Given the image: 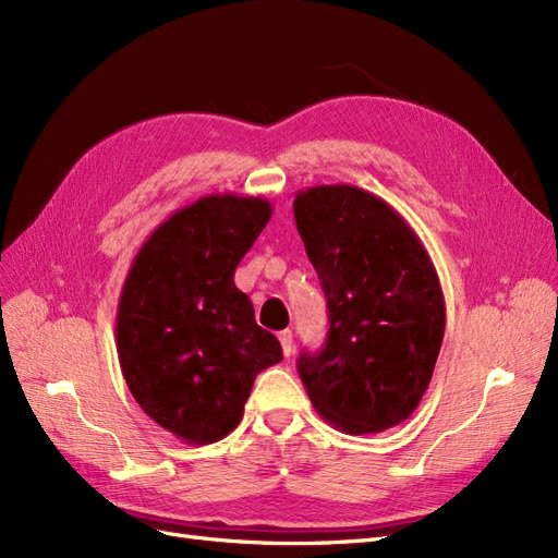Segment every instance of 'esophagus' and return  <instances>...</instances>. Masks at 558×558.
Here are the masks:
<instances>
[{
    "label": "esophagus",
    "mask_w": 558,
    "mask_h": 558,
    "mask_svg": "<svg viewBox=\"0 0 558 558\" xmlns=\"http://www.w3.org/2000/svg\"><path fill=\"white\" fill-rule=\"evenodd\" d=\"M279 342H281L283 356L289 359L291 353H293V332H291V330H281V332H279Z\"/></svg>",
    "instance_id": "34e87169"
}]
</instances>
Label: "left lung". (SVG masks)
Returning a JSON list of instances; mask_svg holds the SVG:
<instances>
[{
	"instance_id": "1",
	"label": "left lung",
	"mask_w": 558,
	"mask_h": 558,
	"mask_svg": "<svg viewBox=\"0 0 558 558\" xmlns=\"http://www.w3.org/2000/svg\"><path fill=\"white\" fill-rule=\"evenodd\" d=\"M295 226L328 300V340L298 373L320 418L347 435L402 424L424 398L445 337V295L404 218L349 183L312 185Z\"/></svg>"
}]
</instances>
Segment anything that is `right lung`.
Returning a JSON list of instances; mask_svg holds the SVG:
<instances>
[{"mask_svg": "<svg viewBox=\"0 0 558 558\" xmlns=\"http://www.w3.org/2000/svg\"><path fill=\"white\" fill-rule=\"evenodd\" d=\"M269 218L265 197L195 199L148 234L118 298L116 349L130 393L189 445L238 428L256 375L283 359L234 286Z\"/></svg>", "mask_w": 558, "mask_h": 558, "instance_id": "obj_1", "label": "right lung"}]
</instances>
